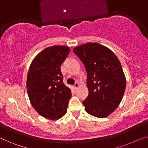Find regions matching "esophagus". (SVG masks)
Masks as SVG:
<instances>
[{
    "mask_svg": "<svg viewBox=\"0 0 148 148\" xmlns=\"http://www.w3.org/2000/svg\"><path fill=\"white\" fill-rule=\"evenodd\" d=\"M78 87H79V84L78 82L75 83V84L74 85V89L76 90Z\"/></svg>",
    "mask_w": 148,
    "mask_h": 148,
    "instance_id": "34e87169",
    "label": "esophagus"
}]
</instances>
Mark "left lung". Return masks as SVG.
<instances>
[{"mask_svg": "<svg viewBox=\"0 0 148 148\" xmlns=\"http://www.w3.org/2000/svg\"><path fill=\"white\" fill-rule=\"evenodd\" d=\"M73 52L87 72L88 96L82 103L88 114L106 118L122 101L125 90V77L115 54L100 44L88 42L74 48Z\"/></svg>", "mask_w": 148, "mask_h": 148, "instance_id": "obj_1", "label": "left lung"}]
</instances>
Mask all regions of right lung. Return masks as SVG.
Returning <instances> with one entry per match:
<instances>
[{"instance_id":"1","label":"right lung","mask_w":148,"mask_h":148,"mask_svg":"<svg viewBox=\"0 0 148 148\" xmlns=\"http://www.w3.org/2000/svg\"><path fill=\"white\" fill-rule=\"evenodd\" d=\"M70 52L65 46H53L41 51L28 70L26 88L32 106L44 118L56 120L67 112L71 90L63 83L62 64Z\"/></svg>"}]
</instances>
